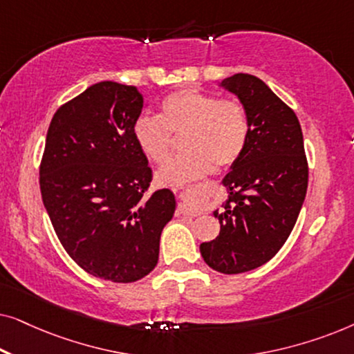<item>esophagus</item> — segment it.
Masks as SVG:
<instances>
[{"mask_svg":"<svg viewBox=\"0 0 354 354\" xmlns=\"http://www.w3.org/2000/svg\"><path fill=\"white\" fill-rule=\"evenodd\" d=\"M178 214L182 216H198L200 214V209L195 205V190L192 187L185 188V190L178 192Z\"/></svg>","mask_w":354,"mask_h":354,"instance_id":"esophagus-1","label":"esophagus"}]
</instances>
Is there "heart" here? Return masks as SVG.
Returning a JSON list of instances; mask_svg holds the SVG:
<instances>
[{
    "label": "heart",
    "instance_id": "heart-1",
    "mask_svg": "<svg viewBox=\"0 0 354 354\" xmlns=\"http://www.w3.org/2000/svg\"><path fill=\"white\" fill-rule=\"evenodd\" d=\"M132 135L149 161L161 164L182 135V151L156 174L159 185L180 187L209 171L225 169L239 161L250 138V118L236 98H221L196 88L167 95L159 115L142 114L135 119Z\"/></svg>",
    "mask_w": 354,
    "mask_h": 354
}]
</instances>
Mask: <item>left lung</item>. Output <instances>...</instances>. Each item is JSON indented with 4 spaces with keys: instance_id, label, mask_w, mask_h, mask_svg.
<instances>
[{
    "instance_id": "obj_1",
    "label": "left lung",
    "mask_w": 354,
    "mask_h": 354,
    "mask_svg": "<svg viewBox=\"0 0 354 354\" xmlns=\"http://www.w3.org/2000/svg\"><path fill=\"white\" fill-rule=\"evenodd\" d=\"M222 86L248 111L250 138L224 178L229 201L224 212H214L221 234L200 251L217 272L241 274L268 263L287 241L306 196L309 169L297 114L263 80L235 74Z\"/></svg>"
}]
</instances>
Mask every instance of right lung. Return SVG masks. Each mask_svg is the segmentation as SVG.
I'll return each instance as SVG.
<instances>
[{
	"label": "right lung",
	"instance_id": "1",
	"mask_svg": "<svg viewBox=\"0 0 354 354\" xmlns=\"http://www.w3.org/2000/svg\"><path fill=\"white\" fill-rule=\"evenodd\" d=\"M137 86L100 82L57 108L40 162L41 200L61 245L85 272L118 283L156 268L172 219L169 188L148 192L153 171L132 135Z\"/></svg>",
	"mask_w": 354,
	"mask_h": 354
}]
</instances>
